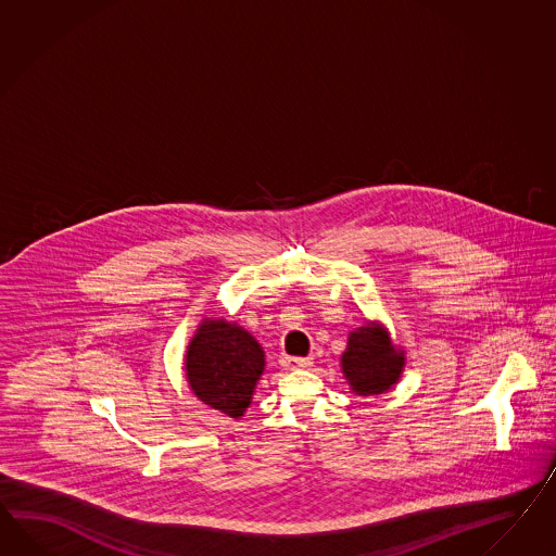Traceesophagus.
<instances>
[{
	"label": "esophagus",
	"instance_id": "1",
	"mask_svg": "<svg viewBox=\"0 0 556 556\" xmlns=\"http://www.w3.org/2000/svg\"><path fill=\"white\" fill-rule=\"evenodd\" d=\"M281 364L287 369H307V367L313 366V357H289V355H285Z\"/></svg>",
	"mask_w": 556,
	"mask_h": 556
}]
</instances>
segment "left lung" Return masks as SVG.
<instances>
[{"label":"left lung","mask_w":556,"mask_h":556,"mask_svg":"<svg viewBox=\"0 0 556 556\" xmlns=\"http://www.w3.org/2000/svg\"><path fill=\"white\" fill-rule=\"evenodd\" d=\"M406 353L393 343L388 329L378 321H366L348 338L341 353V371L350 390L357 395H379L390 392L402 378Z\"/></svg>","instance_id":"obj_1"}]
</instances>
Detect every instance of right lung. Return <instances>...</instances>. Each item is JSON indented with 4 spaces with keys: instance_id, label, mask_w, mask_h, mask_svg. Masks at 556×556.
Wrapping results in <instances>:
<instances>
[{
    "instance_id": "obj_1",
    "label": "right lung",
    "mask_w": 556,
    "mask_h": 556,
    "mask_svg": "<svg viewBox=\"0 0 556 556\" xmlns=\"http://www.w3.org/2000/svg\"><path fill=\"white\" fill-rule=\"evenodd\" d=\"M265 352L244 327L204 317L185 355V376L194 397L239 420L251 406L265 371Z\"/></svg>"
}]
</instances>
